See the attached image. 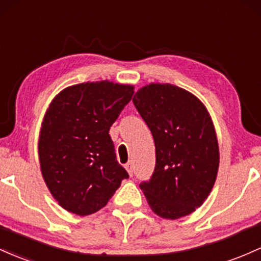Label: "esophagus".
Wrapping results in <instances>:
<instances>
[{"instance_id": "esophagus-1", "label": "esophagus", "mask_w": 261, "mask_h": 261, "mask_svg": "<svg viewBox=\"0 0 261 261\" xmlns=\"http://www.w3.org/2000/svg\"><path fill=\"white\" fill-rule=\"evenodd\" d=\"M125 169H127L128 174H129L130 176H133V163L129 162V163L125 164Z\"/></svg>"}]
</instances>
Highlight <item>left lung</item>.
Listing matches in <instances>:
<instances>
[{
	"label": "left lung",
	"mask_w": 261,
	"mask_h": 261,
	"mask_svg": "<svg viewBox=\"0 0 261 261\" xmlns=\"http://www.w3.org/2000/svg\"><path fill=\"white\" fill-rule=\"evenodd\" d=\"M133 103L153 134L155 169L139 185L159 217L177 219L202 206L219 166L217 134L206 106L171 84L145 85Z\"/></svg>",
	"instance_id": "1"
}]
</instances>
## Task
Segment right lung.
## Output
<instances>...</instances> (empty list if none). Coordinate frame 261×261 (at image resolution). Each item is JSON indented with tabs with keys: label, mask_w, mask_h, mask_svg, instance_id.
Listing matches in <instances>:
<instances>
[{
	"label": "right lung",
	"mask_w": 261,
	"mask_h": 261,
	"mask_svg": "<svg viewBox=\"0 0 261 261\" xmlns=\"http://www.w3.org/2000/svg\"><path fill=\"white\" fill-rule=\"evenodd\" d=\"M133 93L132 85L103 80L72 85L53 98L38 155L45 185L64 210L92 215L128 177L108 133Z\"/></svg>",
	"instance_id": "right-lung-1"
}]
</instances>
